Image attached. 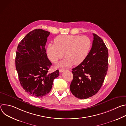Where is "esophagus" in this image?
Segmentation results:
<instances>
[{
    "label": "esophagus",
    "instance_id": "obj_1",
    "mask_svg": "<svg viewBox=\"0 0 126 126\" xmlns=\"http://www.w3.org/2000/svg\"><path fill=\"white\" fill-rule=\"evenodd\" d=\"M63 71H64V69H59V72H63Z\"/></svg>",
    "mask_w": 126,
    "mask_h": 126
}]
</instances>
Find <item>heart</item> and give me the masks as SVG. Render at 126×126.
<instances>
[{"instance_id": "obj_1", "label": "heart", "mask_w": 126, "mask_h": 126, "mask_svg": "<svg viewBox=\"0 0 126 126\" xmlns=\"http://www.w3.org/2000/svg\"><path fill=\"white\" fill-rule=\"evenodd\" d=\"M54 43H49L47 46V54L52 62L56 63L63 58L64 53L66 58L57 65L60 67L81 64L87 58L92 45L88 37L78 35L58 36Z\"/></svg>"}]
</instances>
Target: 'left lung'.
Returning <instances> with one entry per match:
<instances>
[{
    "label": "left lung",
    "mask_w": 126,
    "mask_h": 126,
    "mask_svg": "<svg viewBox=\"0 0 126 126\" xmlns=\"http://www.w3.org/2000/svg\"><path fill=\"white\" fill-rule=\"evenodd\" d=\"M93 35L92 46L87 58L72 69L73 79L70 85V91L81 99L89 98L97 93L108 69V50L99 36Z\"/></svg>",
    "instance_id": "8db88e82"
}]
</instances>
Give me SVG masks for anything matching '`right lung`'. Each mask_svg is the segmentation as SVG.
I'll use <instances>...</instances> for the list:
<instances>
[{"instance_id":"1","label":"right lung","mask_w":126,"mask_h":126,"mask_svg":"<svg viewBox=\"0 0 126 126\" xmlns=\"http://www.w3.org/2000/svg\"><path fill=\"white\" fill-rule=\"evenodd\" d=\"M50 32L36 29L20 42L16 52L15 66L23 89L34 97H42L49 93L53 81L59 71L49 73L52 63L48 59L45 46Z\"/></svg>"}]
</instances>
